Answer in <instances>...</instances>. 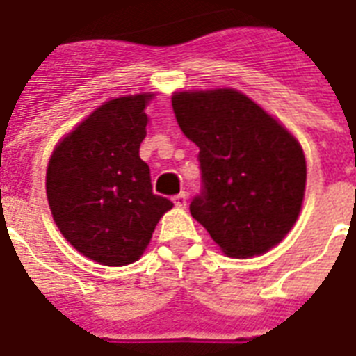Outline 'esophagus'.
Returning <instances> with one entry per match:
<instances>
[{"label": "esophagus", "instance_id": "1", "mask_svg": "<svg viewBox=\"0 0 356 356\" xmlns=\"http://www.w3.org/2000/svg\"><path fill=\"white\" fill-rule=\"evenodd\" d=\"M172 202H175L176 208H186V206H187V195H186V193H180V195H176V197H172Z\"/></svg>", "mask_w": 356, "mask_h": 356}]
</instances>
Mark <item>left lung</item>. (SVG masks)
Wrapping results in <instances>:
<instances>
[{"label":"left lung","mask_w":356,"mask_h":356,"mask_svg":"<svg viewBox=\"0 0 356 356\" xmlns=\"http://www.w3.org/2000/svg\"><path fill=\"white\" fill-rule=\"evenodd\" d=\"M172 109L200 150L204 189L191 216L230 258L260 256L280 243L307 187V159L293 134L228 87L175 92Z\"/></svg>","instance_id":"8db88e82"}]
</instances>
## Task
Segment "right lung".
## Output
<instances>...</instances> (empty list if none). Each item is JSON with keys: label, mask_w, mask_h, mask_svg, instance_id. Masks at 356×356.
<instances>
[{"label": "right lung", "mask_w": 356, "mask_h": 356, "mask_svg": "<svg viewBox=\"0 0 356 356\" xmlns=\"http://www.w3.org/2000/svg\"><path fill=\"white\" fill-rule=\"evenodd\" d=\"M152 92L113 98L55 145L46 195L68 243L102 266H128L147 250L156 225L172 208L152 193L139 147L147 137Z\"/></svg>", "instance_id": "add662e5"}]
</instances>
